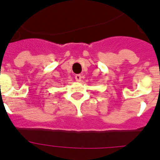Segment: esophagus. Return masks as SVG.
Instances as JSON below:
<instances>
[{
    "label": "esophagus",
    "instance_id": "obj_1",
    "mask_svg": "<svg viewBox=\"0 0 160 160\" xmlns=\"http://www.w3.org/2000/svg\"><path fill=\"white\" fill-rule=\"evenodd\" d=\"M75 80L77 82H81L82 76L80 75V74H77V75H75Z\"/></svg>",
    "mask_w": 160,
    "mask_h": 160
}]
</instances>
